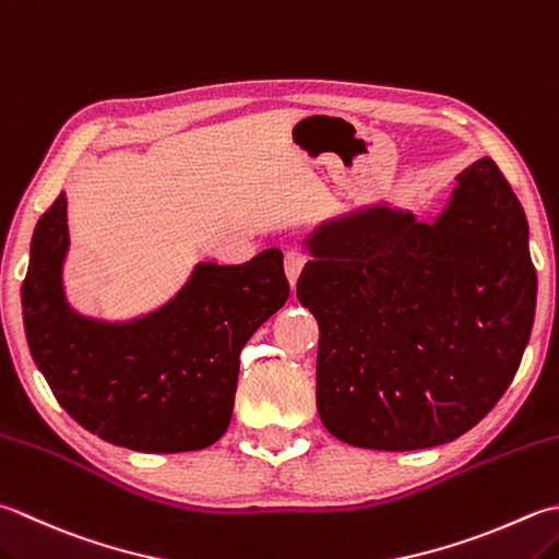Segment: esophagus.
<instances>
[{"instance_id":"34e87169","label":"esophagus","mask_w":559,"mask_h":559,"mask_svg":"<svg viewBox=\"0 0 559 559\" xmlns=\"http://www.w3.org/2000/svg\"><path fill=\"white\" fill-rule=\"evenodd\" d=\"M305 264H308V251H305L302 247H290L286 251V273H288L293 286H295V281H298Z\"/></svg>"}]
</instances>
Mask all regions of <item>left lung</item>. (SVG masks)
Segmentation results:
<instances>
[{
  "label": "left lung",
  "instance_id": "left-lung-1",
  "mask_svg": "<svg viewBox=\"0 0 559 559\" xmlns=\"http://www.w3.org/2000/svg\"><path fill=\"white\" fill-rule=\"evenodd\" d=\"M310 247L298 300L320 324L326 431L417 451L487 417L521 366L538 293L526 215L495 159L457 177L436 223L376 207Z\"/></svg>",
  "mask_w": 559,
  "mask_h": 559
}]
</instances>
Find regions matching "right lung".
I'll list each match as a JSON object with an SVG mask.
<instances>
[{
    "mask_svg": "<svg viewBox=\"0 0 559 559\" xmlns=\"http://www.w3.org/2000/svg\"><path fill=\"white\" fill-rule=\"evenodd\" d=\"M68 201L36 225L21 308L31 356L55 400L86 431L142 453L199 451L233 419L239 354L286 305L278 249L247 264H199L167 308L133 324L84 320L64 305Z\"/></svg>",
    "mask_w": 559,
    "mask_h": 559,
    "instance_id": "add662e5",
    "label": "right lung"
}]
</instances>
